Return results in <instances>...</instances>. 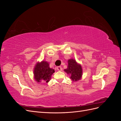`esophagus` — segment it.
<instances>
[{"mask_svg":"<svg viewBox=\"0 0 121 121\" xmlns=\"http://www.w3.org/2000/svg\"><path fill=\"white\" fill-rule=\"evenodd\" d=\"M56 69L59 71H61L62 70V68L60 66H58L56 67Z\"/></svg>","mask_w":121,"mask_h":121,"instance_id":"esophagus-1","label":"esophagus"}]
</instances>
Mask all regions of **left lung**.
I'll return each instance as SVG.
<instances>
[{"instance_id":"1","label":"left lung","mask_w":121,"mask_h":121,"mask_svg":"<svg viewBox=\"0 0 121 121\" xmlns=\"http://www.w3.org/2000/svg\"><path fill=\"white\" fill-rule=\"evenodd\" d=\"M68 65L64 71L71 76L70 79L73 81H78L82 76V68L81 65L77 63L75 60L69 59L68 61Z\"/></svg>"}]
</instances>
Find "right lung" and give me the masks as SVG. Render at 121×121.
Instances as JSON below:
<instances>
[{"label":"right lung","mask_w":121,"mask_h":121,"mask_svg":"<svg viewBox=\"0 0 121 121\" xmlns=\"http://www.w3.org/2000/svg\"><path fill=\"white\" fill-rule=\"evenodd\" d=\"M55 72L54 69L50 68L48 62L42 61L36 64L34 69V77L37 82H48L52 75Z\"/></svg>","instance_id":"obj_1"}]
</instances>
